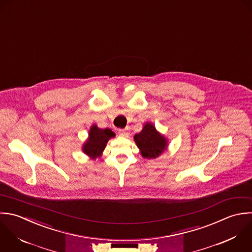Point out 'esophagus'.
<instances>
[{
  "mask_svg": "<svg viewBox=\"0 0 252 252\" xmlns=\"http://www.w3.org/2000/svg\"><path fill=\"white\" fill-rule=\"evenodd\" d=\"M119 134L121 135V136H125V137H126V136H128V131H127V128H124V129H119Z\"/></svg>",
  "mask_w": 252,
  "mask_h": 252,
  "instance_id": "34e87169",
  "label": "esophagus"
}]
</instances>
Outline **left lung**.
<instances>
[{
    "label": "left lung",
    "instance_id": "8db88e82",
    "mask_svg": "<svg viewBox=\"0 0 252 252\" xmlns=\"http://www.w3.org/2000/svg\"><path fill=\"white\" fill-rule=\"evenodd\" d=\"M134 141L141 155L147 159L159 157L168 146V140L151 123H146L142 130L134 135Z\"/></svg>",
    "mask_w": 252,
    "mask_h": 252
}]
</instances>
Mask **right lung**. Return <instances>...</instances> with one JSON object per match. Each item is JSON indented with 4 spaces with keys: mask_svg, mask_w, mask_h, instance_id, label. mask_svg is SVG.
I'll return each instance as SVG.
<instances>
[{
    "mask_svg": "<svg viewBox=\"0 0 252 252\" xmlns=\"http://www.w3.org/2000/svg\"><path fill=\"white\" fill-rule=\"evenodd\" d=\"M114 136L115 133L110 128L102 129L96 125H93L90 127L88 139L82 146V151L91 159L99 158L102 155L109 139Z\"/></svg>",
    "mask_w": 252,
    "mask_h": 252,
    "instance_id": "obj_1",
    "label": "right lung"
}]
</instances>
